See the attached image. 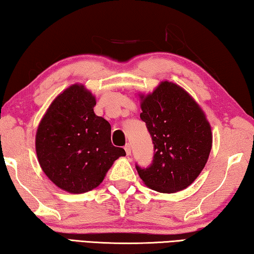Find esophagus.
<instances>
[{"label": "esophagus", "instance_id": "34e87169", "mask_svg": "<svg viewBox=\"0 0 254 254\" xmlns=\"http://www.w3.org/2000/svg\"><path fill=\"white\" fill-rule=\"evenodd\" d=\"M125 151H126V154L127 155H130V153H131V146H130V144L129 143H127L126 145H125Z\"/></svg>", "mask_w": 254, "mask_h": 254}]
</instances>
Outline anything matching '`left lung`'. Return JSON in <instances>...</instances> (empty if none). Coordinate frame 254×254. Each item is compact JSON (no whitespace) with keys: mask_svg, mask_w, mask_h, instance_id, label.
I'll return each mask as SVG.
<instances>
[{"mask_svg":"<svg viewBox=\"0 0 254 254\" xmlns=\"http://www.w3.org/2000/svg\"><path fill=\"white\" fill-rule=\"evenodd\" d=\"M140 107L139 117L150 132L154 153L149 167L136 163L139 177L161 193L186 189L200 175L211 151V127L203 111L189 93L170 81H162Z\"/></svg>","mask_w":254,"mask_h":254,"instance_id":"left-lung-1","label":"left lung"}]
</instances>
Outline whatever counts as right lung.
<instances>
[{
	"mask_svg": "<svg viewBox=\"0 0 254 254\" xmlns=\"http://www.w3.org/2000/svg\"><path fill=\"white\" fill-rule=\"evenodd\" d=\"M95 104L83 85H72L50 105L36 132L43 171L69 193L95 189L114 161L126 155L112 145L111 125L94 114Z\"/></svg>",
	"mask_w": 254,
	"mask_h": 254,
	"instance_id": "1",
	"label": "right lung"
}]
</instances>
